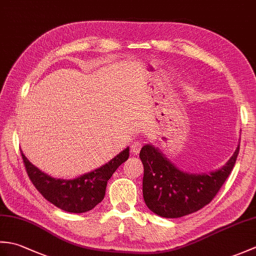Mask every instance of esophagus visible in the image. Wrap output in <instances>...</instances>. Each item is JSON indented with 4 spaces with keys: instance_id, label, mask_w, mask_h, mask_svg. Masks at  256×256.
<instances>
[{
    "instance_id": "esophagus-1",
    "label": "esophagus",
    "mask_w": 256,
    "mask_h": 256,
    "mask_svg": "<svg viewBox=\"0 0 256 256\" xmlns=\"http://www.w3.org/2000/svg\"><path fill=\"white\" fill-rule=\"evenodd\" d=\"M140 148H142V144H140V142H134L131 145V152L133 154H138Z\"/></svg>"
}]
</instances>
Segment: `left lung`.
<instances>
[{"label": "left lung", "instance_id": "left-lung-1", "mask_svg": "<svg viewBox=\"0 0 256 256\" xmlns=\"http://www.w3.org/2000/svg\"><path fill=\"white\" fill-rule=\"evenodd\" d=\"M240 145L220 170L208 174L182 172L152 144L144 145L143 197L150 211L164 218H180L204 208L216 197L236 165Z\"/></svg>", "mask_w": 256, "mask_h": 256}]
</instances>
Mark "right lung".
Returning a JSON list of instances; mask_svg holds the SVG:
<instances>
[{
    "label": "right lung",
    "mask_w": 256,
    "mask_h": 256,
    "mask_svg": "<svg viewBox=\"0 0 256 256\" xmlns=\"http://www.w3.org/2000/svg\"><path fill=\"white\" fill-rule=\"evenodd\" d=\"M27 175L42 197L57 208L72 214L90 211L104 198L108 180L120 165L128 158V148L122 150L106 164L74 179L50 177L26 158L20 152Z\"/></svg>",
    "instance_id": "obj_1"
}]
</instances>
